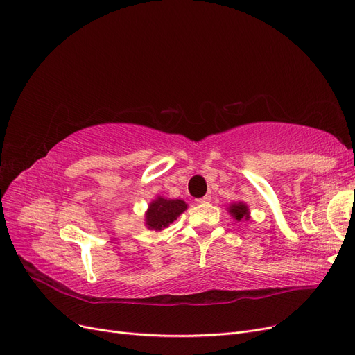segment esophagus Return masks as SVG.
I'll return each mask as SVG.
<instances>
[{
	"label": "esophagus",
	"mask_w": 355,
	"mask_h": 355,
	"mask_svg": "<svg viewBox=\"0 0 355 355\" xmlns=\"http://www.w3.org/2000/svg\"><path fill=\"white\" fill-rule=\"evenodd\" d=\"M209 202H210V196H205V197L197 200V203H200V205H205V203H209Z\"/></svg>",
	"instance_id": "34e87169"
}]
</instances>
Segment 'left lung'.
<instances>
[{
    "label": "left lung",
    "mask_w": 355,
    "mask_h": 355,
    "mask_svg": "<svg viewBox=\"0 0 355 355\" xmlns=\"http://www.w3.org/2000/svg\"><path fill=\"white\" fill-rule=\"evenodd\" d=\"M229 213L232 218H235L238 222L245 219V220H250V209L245 203L239 202L235 205H230L229 206Z\"/></svg>",
    "instance_id": "left-lung-1"
}]
</instances>
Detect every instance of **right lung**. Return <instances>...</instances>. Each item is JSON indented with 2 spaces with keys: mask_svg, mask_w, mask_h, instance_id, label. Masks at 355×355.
Instances as JSON below:
<instances>
[{
  "mask_svg": "<svg viewBox=\"0 0 355 355\" xmlns=\"http://www.w3.org/2000/svg\"><path fill=\"white\" fill-rule=\"evenodd\" d=\"M186 209L187 205L182 200H168L159 196L148 207V211L145 214L146 226L152 230H162L169 226V223L177 220L178 216Z\"/></svg>",
  "mask_w": 355,
  "mask_h": 355,
  "instance_id": "obj_1",
  "label": "right lung"
}]
</instances>
